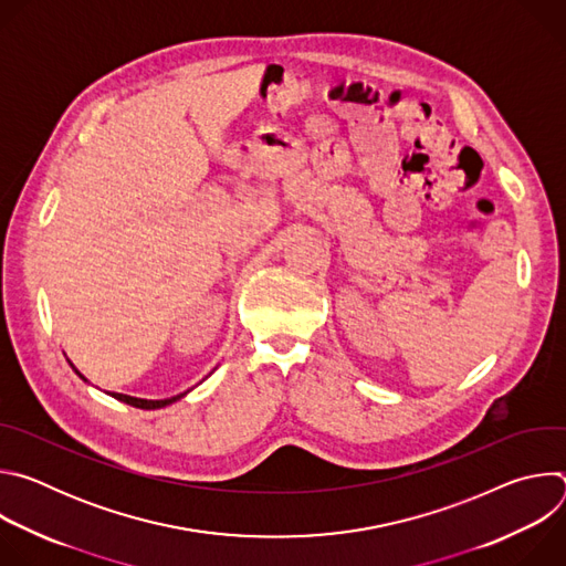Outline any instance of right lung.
Instances as JSON below:
<instances>
[{"mask_svg": "<svg viewBox=\"0 0 566 566\" xmlns=\"http://www.w3.org/2000/svg\"><path fill=\"white\" fill-rule=\"evenodd\" d=\"M73 367V365H71ZM75 369V367H73ZM75 374L85 380V376L80 374L77 369H75ZM114 398H118V400H123V402H127V406H134V408H140V410H158V408H166V406H170V402H175V400H179L184 394H179V396H172V398H166V400H145V398H134V396H127V394H112Z\"/></svg>", "mask_w": 566, "mask_h": 566, "instance_id": "obj_1", "label": "right lung"}]
</instances>
